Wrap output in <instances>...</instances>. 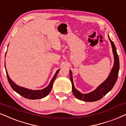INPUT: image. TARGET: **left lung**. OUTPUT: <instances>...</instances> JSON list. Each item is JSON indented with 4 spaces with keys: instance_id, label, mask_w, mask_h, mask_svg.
<instances>
[{
    "instance_id": "1",
    "label": "left lung",
    "mask_w": 126,
    "mask_h": 126,
    "mask_svg": "<svg viewBox=\"0 0 126 126\" xmlns=\"http://www.w3.org/2000/svg\"><path fill=\"white\" fill-rule=\"evenodd\" d=\"M109 41H110L111 45L112 47V51L114 56V65L111 70L110 74L108 76L107 79L102 82L101 85L97 87L96 89L92 92H91L88 94H82L76 90L74 87V83H73L72 72L70 70V79L71 84H72V91L73 94L77 99L85 102H94L98 101L102 98L106 94H108L114 87L116 81H117V77H118L119 71V59L118 55L116 51V48L113 41L110 39L109 36Z\"/></svg>"
}]
</instances>
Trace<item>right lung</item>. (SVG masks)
<instances>
[{"mask_svg":"<svg viewBox=\"0 0 126 126\" xmlns=\"http://www.w3.org/2000/svg\"><path fill=\"white\" fill-rule=\"evenodd\" d=\"M6 69V75H7L8 81H9V84L11 86V87L13 88L14 91H16L17 93H18L19 95L21 96L24 97L25 98L30 99H41L44 98V97L47 96V95L50 93V91H51L52 87H53V84L54 82V81L55 80L56 78L57 77L59 71L60 69L57 70L56 72L54 75L53 77L50 81V83L47 86L46 88L41 90H29V89L24 88V87H20V86L17 85L13 81L12 79H10V77L9 76V74L7 72V70Z\"/></svg>","mask_w":126,"mask_h":126,"instance_id":"obj_1","label":"right lung"}]
</instances>
